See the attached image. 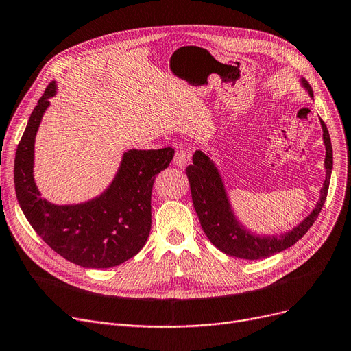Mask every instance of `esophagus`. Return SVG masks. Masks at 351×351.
<instances>
[{
  "mask_svg": "<svg viewBox=\"0 0 351 351\" xmlns=\"http://www.w3.org/2000/svg\"><path fill=\"white\" fill-rule=\"evenodd\" d=\"M189 162V155L185 150H178L173 156V163L179 167H185Z\"/></svg>",
  "mask_w": 351,
  "mask_h": 351,
  "instance_id": "esophagus-1",
  "label": "esophagus"
}]
</instances>
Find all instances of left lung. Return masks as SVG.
Here are the masks:
<instances>
[{
	"mask_svg": "<svg viewBox=\"0 0 351 351\" xmlns=\"http://www.w3.org/2000/svg\"><path fill=\"white\" fill-rule=\"evenodd\" d=\"M301 84L308 90V95L313 97L310 84L304 79H301ZM319 123L323 128V141L326 145V180L319 191L322 195L307 218H304L291 231L277 237L252 234L237 219L215 163L204 152H195L192 158L193 163L186 167L192 201L204 232L219 251L226 255L242 258V260H261V258L271 256L289 248L306 235L326 202L332 169L330 134L322 119H319Z\"/></svg>",
	"mask_w": 351,
	"mask_h": 351,
	"instance_id": "left-lung-1",
	"label": "left lung"
}]
</instances>
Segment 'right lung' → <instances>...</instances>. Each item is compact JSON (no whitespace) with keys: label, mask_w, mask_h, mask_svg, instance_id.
Masks as SVG:
<instances>
[{"label":"right lung","mask_w":351,"mask_h":351,"mask_svg":"<svg viewBox=\"0 0 351 351\" xmlns=\"http://www.w3.org/2000/svg\"><path fill=\"white\" fill-rule=\"evenodd\" d=\"M51 82L38 100L15 152L14 184L21 210L38 237L67 261L84 268H110L138 254L152 226V188L169 166L175 150L132 149L123 154L109 188L77 205H54L41 197L33 175L34 142L49 99Z\"/></svg>","instance_id":"obj_1"}]
</instances>
